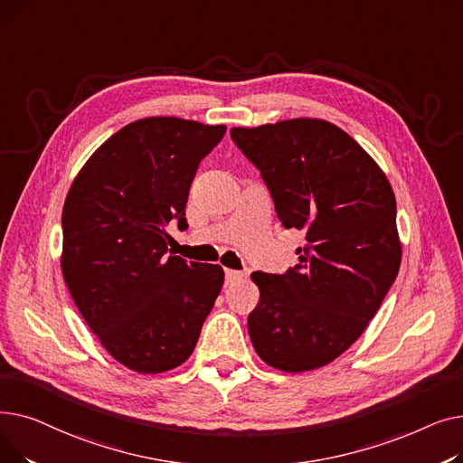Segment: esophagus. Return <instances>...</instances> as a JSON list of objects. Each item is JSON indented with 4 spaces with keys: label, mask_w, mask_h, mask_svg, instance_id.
<instances>
[{
    "label": "esophagus",
    "mask_w": 463,
    "mask_h": 463,
    "mask_svg": "<svg viewBox=\"0 0 463 463\" xmlns=\"http://www.w3.org/2000/svg\"><path fill=\"white\" fill-rule=\"evenodd\" d=\"M241 276L240 270H231V269H225V281H227V285H231V283H234V281H238Z\"/></svg>",
    "instance_id": "obj_1"
}]
</instances>
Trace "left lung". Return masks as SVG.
Returning a JSON list of instances; mask_svg holds the SVG:
<instances>
[{"label":"left lung","instance_id":"obj_1","mask_svg":"<svg viewBox=\"0 0 463 463\" xmlns=\"http://www.w3.org/2000/svg\"><path fill=\"white\" fill-rule=\"evenodd\" d=\"M231 138L260 173L285 229L306 234L285 274L253 272L257 354L281 372L321 368L373 319L402 260L396 199L377 163L323 119H287Z\"/></svg>","mask_w":463,"mask_h":463}]
</instances>
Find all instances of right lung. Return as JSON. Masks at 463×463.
Segmentation results:
<instances>
[{"instance_id":"obj_1","label":"right lung","mask_w":463,"mask_h":463,"mask_svg":"<svg viewBox=\"0 0 463 463\" xmlns=\"http://www.w3.org/2000/svg\"><path fill=\"white\" fill-rule=\"evenodd\" d=\"M225 126L144 118L114 133L72 182L61 213V270L101 345L129 370L180 366L223 287L219 264L168 253L166 227L187 229L199 163Z\"/></svg>"}]
</instances>
